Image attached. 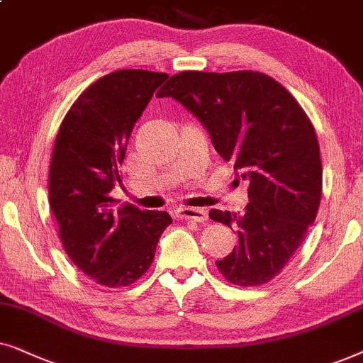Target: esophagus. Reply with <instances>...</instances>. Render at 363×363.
<instances>
[{
  "instance_id": "esophagus-1",
  "label": "esophagus",
  "mask_w": 363,
  "mask_h": 363,
  "mask_svg": "<svg viewBox=\"0 0 363 363\" xmlns=\"http://www.w3.org/2000/svg\"><path fill=\"white\" fill-rule=\"evenodd\" d=\"M176 214L177 217H181V219H187V220H194V222L207 220V211L196 209V207H179Z\"/></svg>"
}]
</instances>
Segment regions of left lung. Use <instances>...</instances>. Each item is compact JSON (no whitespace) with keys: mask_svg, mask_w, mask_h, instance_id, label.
<instances>
[{"mask_svg":"<svg viewBox=\"0 0 363 363\" xmlns=\"http://www.w3.org/2000/svg\"><path fill=\"white\" fill-rule=\"evenodd\" d=\"M157 96L191 111L216 151L249 181L242 214L209 212L239 238L216 262L219 272L240 287L272 280L302 244L320 204V147L311 119L282 84L257 71H184Z\"/></svg>","mask_w":363,"mask_h":363,"instance_id":"1","label":"left lung"}]
</instances>
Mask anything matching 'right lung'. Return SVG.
<instances>
[{
	"label": "right lung",
	"instance_id": "1",
	"mask_svg": "<svg viewBox=\"0 0 363 363\" xmlns=\"http://www.w3.org/2000/svg\"><path fill=\"white\" fill-rule=\"evenodd\" d=\"M166 72L119 69L99 77L67 111L50 167V206L72 264L106 287H125L151 267L172 219L166 211L114 209L119 166L134 124Z\"/></svg>",
	"mask_w": 363,
	"mask_h": 363
}]
</instances>
